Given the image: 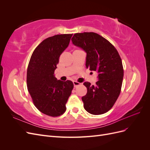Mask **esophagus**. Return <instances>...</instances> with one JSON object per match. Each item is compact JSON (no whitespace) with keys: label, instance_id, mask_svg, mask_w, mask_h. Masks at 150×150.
Instances as JSON below:
<instances>
[{"label":"esophagus","instance_id":"1","mask_svg":"<svg viewBox=\"0 0 150 150\" xmlns=\"http://www.w3.org/2000/svg\"><path fill=\"white\" fill-rule=\"evenodd\" d=\"M73 84H74V87H76V86L81 85V83H80L78 82V81H73Z\"/></svg>","mask_w":150,"mask_h":150}]
</instances>
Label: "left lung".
Listing matches in <instances>:
<instances>
[{
  "instance_id": "left-lung-1",
  "label": "left lung",
  "mask_w": 150,
  "mask_h": 150,
  "mask_svg": "<svg viewBox=\"0 0 150 150\" xmlns=\"http://www.w3.org/2000/svg\"><path fill=\"white\" fill-rule=\"evenodd\" d=\"M71 40L87 54L86 68L98 74L95 85L83 84L87 88V93L82 97L84 108L92 115L106 113L114 106L121 92L124 70L120 54L111 43L96 33H76Z\"/></svg>"
}]
</instances>
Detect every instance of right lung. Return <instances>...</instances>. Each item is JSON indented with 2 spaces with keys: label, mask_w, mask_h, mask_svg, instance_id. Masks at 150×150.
<instances>
[{
  "label": "right lung",
  "mask_w": 150,
  "mask_h": 150,
  "mask_svg": "<svg viewBox=\"0 0 150 150\" xmlns=\"http://www.w3.org/2000/svg\"><path fill=\"white\" fill-rule=\"evenodd\" d=\"M72 35L57 34L44 39L34 49L28 64V91L38 110L49 116L64 114L74 88L71 81L57 80L54 76L61 54L67 47Z\"/></svg>",
  "instance_id": "add662e5"
}]
</instances>
